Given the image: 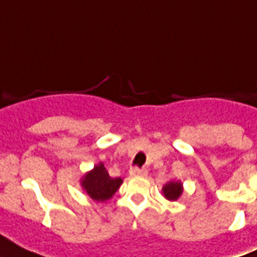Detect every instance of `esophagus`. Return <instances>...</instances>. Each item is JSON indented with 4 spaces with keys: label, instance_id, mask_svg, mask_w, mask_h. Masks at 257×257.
Returning <instances> with one entry per match:
<instances>
[{
    "label": "esophagus",
    "instance_id": "1",
    "mask_svg": "<svg viewBox=\"0 0 257 257\" xmlns=\"http://www.w3.org/2000/svg\"><path fill=\"white\" fill-rule=\"evenodd\" d=\"M129 175L132 177H136V176H140V177H145L148 175V171L147 169H139V168H132L129 171Z\"/></svg>",
    "mask_w": 257,
    "mask_h": 257
}]
</instances>
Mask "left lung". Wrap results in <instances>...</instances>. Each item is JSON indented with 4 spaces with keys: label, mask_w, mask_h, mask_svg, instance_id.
<instances>
[{
    "label": "left lung",
    "mask_w": 257,
    "mask_h": 257,
    "mask_svg": "<svg viewBox=\"0 0 257 257\" xmlns=\"http://www.w3.org/2000/svg\"><path fill=\"white\" fill-rule=\"evenodd\" d=\"M184 187L183 183L180 180H171L168 183L165 184L161 192H163V196L165 199L169 200V201H176V200L180 199V196L183 195Z\"/></svg>",
    "instance_id": "obj_1"
}]
</instances>
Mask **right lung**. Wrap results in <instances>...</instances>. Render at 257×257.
Listing matches in <instances>:
<instances>
[{
	"label": "right lung",
	"instance_id": "add662e5",
	"mask_svg": "<svg viewBox=\"0 0 257 257\" xmlns=\"http://www.w3.org/2000/svg\"><path fill=\"white\" fill-rule=\"evenodd\" d=\"M121 184H122V179L110 177L108 171L105 169L104 163L101 161L94 165L90 171L84 173V176L80 179L82 191L85 192L93 201H97V203H105L112 199Z\"/></svg>",
	"mask_w": 257,
	"mask_h": 257
}]
</instances>
